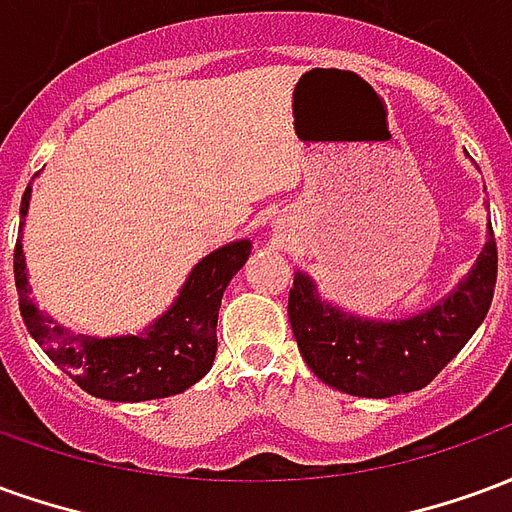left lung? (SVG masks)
I'll use <instances>...</instances> for the list:
<instances>
[{"label": "left lung", "instance_id": "1", "mask_svg": "<svg viewBox=\"0 0 512 512\" xmlns=\"http://www.w3.org/2000/svg\"><path fill=\"white\" fill-rule=\"evenodd\" d=\"M472 274L455 293L406 321H362L323 304L307 274L288 296L293 337L323 384L359 397L406 395L428 386L469 343L488 315L496 288L494 230Z\"/></svg>", "mask_w": 512, "mask_h": 512}]
</instances>
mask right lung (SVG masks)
<instances>
[{
  "label": "right lung",
  "mask_w": 512,
  "mask_h": 512,
  "mask_svg": "<svg viewBox=\"0 0 512 512\" xmlns=\"http://www.w3.org/2000/svg\"><path fill=\"white\" fill-rule=\"evenodd\" d=\"M29 191L32 189L27 186L21 197V219L27 216ZM249 249V241H235L202 257L186 279L178 301L145 334L98 340L62 329L32 304L24 249L21 241H16L13 271L21 318L51 362L93 397L139 403L178 395L211 370L224 288L241 271Z\"/></svg>",
  "instance_id": "obj_1"
}]
</instances>
